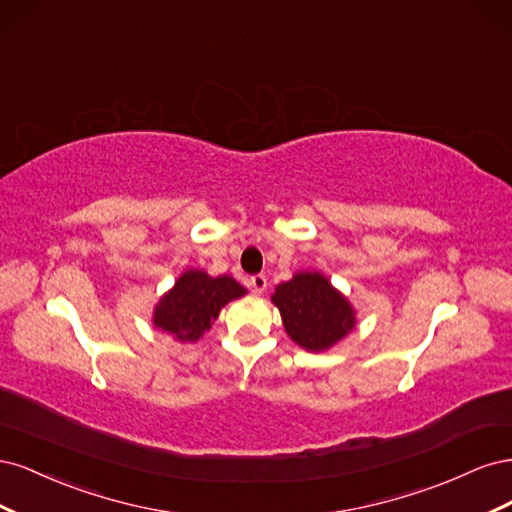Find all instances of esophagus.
<instances>
[{
	"label": "esophagus",
	"mask_w": 512,
	"mask_h": 512,
	"mask_svg": "<svg viewBox=\"0 0 512 512\" xmlns=\"http://www.w3.org/2000/svg\"><path fill=\"white\" fill-rule=\"evenodd\" d=\"M250 286L254 290V294H262L267 290V277L265 275H254L250 277Z\"/></svg>",
	"instance_id": "1"
}]
</instances>
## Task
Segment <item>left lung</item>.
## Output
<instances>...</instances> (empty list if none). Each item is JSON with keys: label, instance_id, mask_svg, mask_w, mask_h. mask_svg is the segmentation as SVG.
I'll list each match as a JSON object with an SVG mask.
<instances>
[{"label": "left lung", "instance_id": "8db88e82", "mask_svg": "<svg viewBox=\"0 0 512 512\" xmlns=\"http://www.w3.org/2000/svg\"><path fill=\"white\" fill-rule=\"evenodd\" d=\"M271 303L280 309L284 329L299 348L324 352L354 329L356 312L320 271H299L275 286Z\"/></svg>", "mask_w": 512, "mask_h": 512}]
</instances>
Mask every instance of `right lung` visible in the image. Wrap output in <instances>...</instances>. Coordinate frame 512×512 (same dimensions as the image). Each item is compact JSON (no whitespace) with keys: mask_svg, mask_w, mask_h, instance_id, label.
<instances>
[{"mask_svg":"<svg viewBox=\"0 0 512 512\" xmlns=\"http://www.w3.org/2000/svg\"><path fill=\"white\" fill-rule=\"evenodd\" d=\"M247 290L230 275L211 277L207 271L188 269L158 305L153 307V327L173 335L181 344H194L218 320L222 307L245 297Z\"/></svg>","mask_w":512,"mask_h":512,"instance_id":"1","label":"right lung"}]
</instances>
